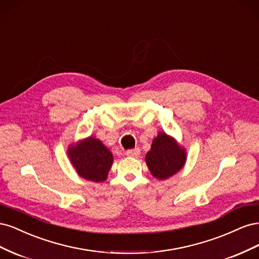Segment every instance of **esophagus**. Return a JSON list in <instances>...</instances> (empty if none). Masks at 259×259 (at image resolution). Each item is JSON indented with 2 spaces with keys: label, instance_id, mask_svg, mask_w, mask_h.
I'll use <instances>...</instances> for the list:
<instances>
[{
  "label": "esophagus",
  "instance_id": "esophagus-1",
  "mask_svg": "<svg viewBox=\"0 0 259 259\" xmlns=\"http://www.w3.org/2000/svg\"><path fill=\"white\" fill-rule=\"evenodd\" d=\"M126 154L131 158H138L140 155V149L139 148H135V149H131V150L126 151Z\"/></svg>",
  "mask_w": 259,
  "mask_h": 259
}]
</instances>
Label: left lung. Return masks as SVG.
Here are the masks:
<instances>
[{
    "mask_svg": "<svg viewBox=\"0 0 259 259\" xmlns=\"http://www.w3.org/2000/svg\"><path fill=\"white\" fill-rule=\"evenodd\" d=\"M187 159V152L176 140L160 132L146 154V163L152 176L160 180L167 179L182 169Z\"/></svg>",
    "mask_w": 259,
    "mask_h": 259,
    "instance_id": "1",
    "label": "left lung"
}]
</instances>
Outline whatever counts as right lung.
<instances>
[{"mask_svg":"<svg viewBox=\"0 0 259 259\" xmlns=\"http://www.w3.org/2000/svg\"><path fill=\"white\" fill-rule=\"evenodd\" d=\"M68 155L76 173L91 182H104L112 165L111 151L95 137H89L68 148Z\"/></svg>","mask_w":259,"mask_h":259,"instance_id":"right-lung-1","label":"right lung"}]
</instances>
